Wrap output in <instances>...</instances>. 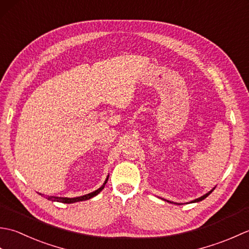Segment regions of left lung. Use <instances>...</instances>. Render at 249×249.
Listing matches in <instances>:
<instances>
[{
	"label": "left lung",
	"mask_w": 249,
	"mask_h": 249,
	"mask_svg": "<svg viewBox=\"0 0 249 249\" xmlns=\"http://www.w3.org/2000/svg\"><path fill=\"white\" fill-rule=\"evenodd\" d=\"M213 190H214V188L212 189V190H211V192H209L208 194H205L204 196H202V197H200V198H198V199H195L194 201H192V203H194V202H199V201H201V200H203V199H205L206 197H208V196L211 194V193H212L213 192ZM166 201H168V200H166ZM168 202H170V201H168Z\"/></svg>",
	"instance_id": "8db88e82"
}]
</instances>
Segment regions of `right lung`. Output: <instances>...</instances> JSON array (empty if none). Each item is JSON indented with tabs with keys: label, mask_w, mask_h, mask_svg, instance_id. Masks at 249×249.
Listing matches in <instances>:
<instances>
[{
	"label": "right lung",
	"mask_w": 249,
	"mask_h": 249,
	"mask_svg": "<svg viewBox=\"0 0 249 249\" xmlns=\"http://www.w3.org/2000/svg\"><path fill=\"white\" fill-rule=\"evenodd\" d=\"M108 181V178L106 179L104 185L100 188H98L97 190H95V192L91 193V194H88V195H84L81 196V197H77V198H62V197H53V196H47L46 199L51 200V201H57V202H62V203H73V202H78V201H84V200H88V199H91L93 198L94 196H96L97 194H99L102 190L104 189L106 183Z\"/></svg>",
	"instance_id": "add662e5"
}]
</instances>
